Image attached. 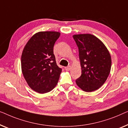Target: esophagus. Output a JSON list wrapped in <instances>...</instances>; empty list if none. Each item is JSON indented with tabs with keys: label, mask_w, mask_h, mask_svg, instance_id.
I'll list each match as a JSON object with an SVG mask.
<instances>
[{
	"label": "esophagus",
	"mask_w": 128,
	"mask_h": 128,
	"mask_svg": "<svg viewBox=\"0 0 128 128\" xmlns=\"http://www.w3.org/2000/svg\"><path fill=\"white\" fill-rule=\"evenodd\" d=\"M70 69H71V66H66V67H65V70H66V71H70Z\"/></svg>",
	"instance_id": "1"
}]
</instances>
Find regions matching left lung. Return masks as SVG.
Segmentation results:
<instances>
[{
    "label": "left lung",
    "instance_id": "left-lung-1",
    "mask_svg": "<svg viewBox=\"0 0 128 128\" xmlns=\"http://www.w3.org/2000/svg\"><path fill=\"white\" fill-rule=\"evenodd\" d=\"M79 48L82 74L76 84L82 90H96L107 80L111 71V57L102 40L90 34L74 35Z\"/></svg>",
    "mask_w": 128,
    "mask_h": 128
}]
</instances>
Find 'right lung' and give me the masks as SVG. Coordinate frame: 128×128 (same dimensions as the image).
I'll list each match as a JSON object with an SVG mask.
<instances>
[{
  "label": "right lung",
  "mask_w": 128,
  "mask_h": 128,
  "mask_svg": "<svg viewBox=\"0 0 128 128\" xmlns=\"http://www.w3.org/2000/svg\"><path fill=\"white\" fill-rule=\"evenodd\" d=\"M60 35L56 31H40L29 39L21 55V71L28 86L44 94L58 83L62 70L56 64L53 47Z\"/></svg>",
  "instance_id": "add662e5"
}]
</instances>
